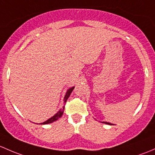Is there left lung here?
<instances>
[{
  "label": "left lung",
  "mask_w": 155,
  "mask_h": 155,
  "mask_svg": "<svg viewBox=\"0 0 155 155\" xmlns=\"http://www.w3.org/2000/svg\"><path fill=\"white\" fill-rule=\"evenodd\" d=\"M103 123H105V124H108V125H112V124H110V123H107V122H103Z\"/></svg>",
  "instance_id": "1"
}]
</instances>
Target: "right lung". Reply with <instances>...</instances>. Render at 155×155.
<instances>
[{
  "label": "right lung",
  "instance_id": "right-lung-1",
  "mask_svg": "<svg viewBox=\"0 0 155 155\" xmlns=\"http://www.w3.org/2000/svg\"><path fill=\"white\" fill-rule=\"evenodd\" d=\"M73 89H74V87H71V88L68 89V91H67L66 95H65V97H64V103H66L67 99H68V97H70V95H71V93H72V91H73ZM64 106L63 107V109H60V110H58V111L57 112L56 114H55L53 117L50 118V119H49V120H47V121L44 122L43 123H41V124H43V125L44 124H49V123H53V122L56 121V120H58V118H60V117L62 116L63 112H64Z\"/></svg>",
  "mask_w": 155,
  "mask_h": 155
}]
</instances>
